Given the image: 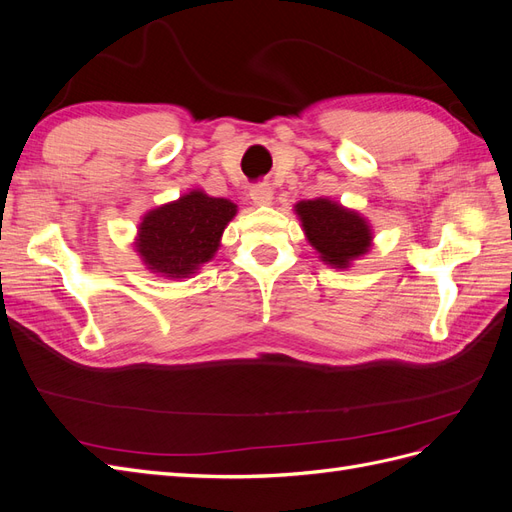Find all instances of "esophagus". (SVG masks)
Returning <instances> with one entry per match:
<instances>
[{"mask_svg": "<svg viewBox=\"0 0 512 512\" xmlns=\"http://www.w3.org/2000/svg\"><path fill=\"white\" fill-rule=\"evenodd\" d=\"M250 196L254 200V205L267 207V205H271V200H273V190H271L269 183H258L250 190Z\"/></svg>", "mask_w": 512, "mask_h": 512, "instance_id": "1", "label": "esophagus"}]
</instances>
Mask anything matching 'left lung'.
<instances>
[{
    "label": "left lung",
    "mask_w": 512,
    "mask_h": 512,
    "mask_svg": "<svg viewBox=\"0 0 512 512\" xmlns=\"http://www.w3.org/2000/svg\"><path fill=\"white\" fill-rule=\"evenodd\" d=\"M307 241L327 265L348 269L350 262L367 254L371 247V228L359 213L346 209L329 198L301 200L294 205Z\"/></svg>",
    "instance_id": "left-lung-1"
}]
</instances>
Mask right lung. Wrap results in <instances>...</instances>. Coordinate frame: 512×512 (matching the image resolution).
<instances>
[{"mask_svg": "<svg viewBox=\"0 0 512 512\" xmlns=\"http://www.w3.org/2000/svg\"><path fill=\"white\" fill-rule=\"evenodd\" d=\"M237 205L200 190L149 211L138 224L136 252L151 273L190 277L220 247L222 232L235 218Z\"/></svg>", "mask_w": 512, "mask_h": 512, "instance_id": "1", "label": "right lung"}]
</instances>
